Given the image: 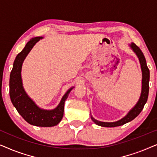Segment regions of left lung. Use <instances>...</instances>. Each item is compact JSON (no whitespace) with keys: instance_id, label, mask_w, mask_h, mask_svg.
<instances>
[{"instance_id":"1","label":"left lung","mask_w":157,"mask_h":157,"mask_svg":"<svg viewBox=\"0 0 157 157\" xmlns=\"http://www.w3.org/2000/svg\"><path fill=\"white\" fill-rule=\"evenodd\" d=\"M130 47L132 48L133 51L136 53L137 57L139 58V62H140L141 71H142V88H141V93L140 98L135 105L134 108H132V110L129 111V112L127 113L124 118L121 119L119 120V121L115 122H103L99 121L98 120H96L94 119L93 117H91L92 121H93L98 126H104V127H115V126H119L121 125H124L128 122L132 121L134 119L141 111H142L144 109V106L146 103L147 101L148 95H149V69L147 67V62H146V59L144 56L141 49L136 46L134 43H132L130 44Z\"/></svg>"}]
</instances>
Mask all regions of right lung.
Returning a JSON list of instances; mask_svg holds the SVG:
<instances>
[{
	"instance_id": "obj_1",
	"label": "right lung",
	"mask_w": 157,
	"mask_h": 157,
	"mask_svg": "<svg viewBox=\"0 0 157 157\" xmlns=\"http://www.w3.org/2000/svg\"><path fill=\"white\" fill-rule=\"evenodd\" d=\"M41 38L43 37L31 38L22 51L17 55L10 75L9 93L13 105L28 123L37 126L51 127L57 125L61 121L63 116L65 101L74 87L68 90L61 98L59 106L53 110H45L39 108L25 93L21 79L23 62L34 45Z\"/></svg>"
}]
</instances>
